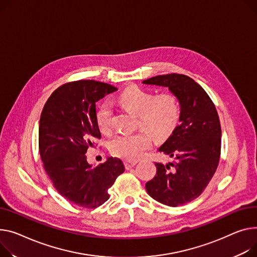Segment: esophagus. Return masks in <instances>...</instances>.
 Wrapping results in <instances>:
<instances>
[{
  "mask_svg": "<svg viewBox=\"0 0 257 257\" xmlns=\"http://www.w3.org/2000/svg\"><path fill=\"white\" fill-rule=\"evenodd\" d=\"M136 163H138V162H136V161H130V160H125V162H124L126 169L132 168Z\"/></svg>",
  "mask_w": 257,
  "mask_h": 257,
  "instance_id": "1",
  "label": "esophagus"
}]
</instances>
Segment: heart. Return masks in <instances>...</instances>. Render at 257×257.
I'll list each match as a JSON object with an SVG mask.
<instances>
[{"label":"heart","instance_id":"obj_1","mask_svg":"<svg viewBox=\"0 0 257 257\" xmlns=\"http://www.w3.org/2000/svg\"><path fill=\"white\" fill-rule=\"evenodd\" d=\"M119 104L138 115V125L146 131L118 134L110 142L112 155L125 160H138L151 147L152 138L163 140L173 133L181 116V105L172 93H162L154 97L140 88H129L118 97ZM112 108L109 102L101 103L96 110L99 130L107 134L111 130Z\"/></svg>","mask_w":257,"mask_h":257}]
</instances>
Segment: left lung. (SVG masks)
I'll return each mask as SVG.
<instances>
[{
  "label": "left lung",
  "mask_w": 257,
  "mask_h": 257,
  "mask_svg": "<svg viewBox=\"0 0 257 257\" xmlns=\"http://www.w3.org/2000/svg\"><path fill=\"white\" fill-rule=\"evenodd\" d=\"M143 83L166 87L180 102V125L159 148L174 161L165 165L155 163L156 176L146 184V189L165 206H182L202 193L218 167L221 152L218 112L207 92L187 75H158Z\"/></svg>",
  "instance_id": "left-lung-1"
}]
</instances>
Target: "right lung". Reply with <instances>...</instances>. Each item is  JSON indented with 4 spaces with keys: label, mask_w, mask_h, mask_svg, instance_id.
<instances>
[{
    "label": "right lung",
    "mask_w": 257,
    "mask_h": 257,
    "mask_svg": "<svg viewBox=\"0 0 257 257\" xmlns=\"http://www.w3.org/2000/svg\"><path fill=\"white\" fill-rule=\"evenodd\" d=\"M113 85L76 80L59 87L42 109L39 153L43 167L57 191L78 207L95 209L108 198V188L124 173L118 158L93 167L85 153L101 138L96 123V102L115 92Z\"/></svg>",
    "instance_id": "right-lung-1"
}]
</instances>
